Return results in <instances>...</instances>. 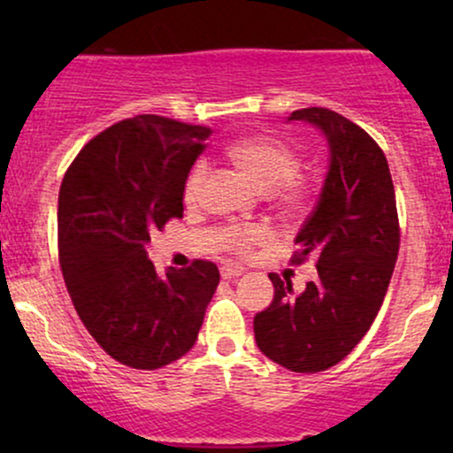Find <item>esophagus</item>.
<instances>
[{"label": "esophagus", "mask_w": 453, "mask_h": 453, "mask_svg": "<svg viewBox=\"0 0 453 453\" xmlns=\"http://www.w3.org/2000/svg\"><path fill=\"white\" fill-rule=\"evenodd\" d=\"M244 273L242 266H223L221 268V279H236Z\"/></svg>", "instance_id": "34e87169"}]
</instances>
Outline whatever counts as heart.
<instances>
[{"mask_svg":"<svg viewBox=\"0 0 453 453\" xmlns=\"http://www.w3.org/2000/svg\"><path fill=\"white\" fill-rule=\"evenodd\" d=\"M230 157L249 179L262 191H273L280 197L283 204H298L303 200V183L296 176L300 159L292 147L277 138L253 136L242 138L227 147ZM206 179V165L197 161L189 170L183 187V200L194 204L200 197L202 183ZM266 236L262 227L256 226H234L227 230V242L234 249H249Z\"/></svg>","mask_w":453,"mask_h":453,"instance_id":"obj_1","label":"heart"}]
</instances>
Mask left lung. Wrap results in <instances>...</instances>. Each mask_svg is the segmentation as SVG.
Here are the masks:
<instances>
[{
    "mask_svg": "<svg viewBox=\"0 0 453 453\" xmlns=\"http://www.w3.org/2000/svg\"><path fill=\"white\" fill-rule=\"evenodd\" d=\"M288 121L317 127L327 144L324 187L294 241V262L313 256L317 279L294 294L289 280L268 274L274 298L253 330L273 362L319 372L349 356L381 309L400 244L396 196L383 150L349 119L303 108Z\"/></svg>",
    "mask_w": 453,
    "mask_h": 453,
    "instance_id": "8db88e82",
    "label": "left lung"
}]
</instances>
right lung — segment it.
<instances>
[{
  "mask_svg": "<svg viewBox=\"0 0 453 453\" xmlns=\"http://www.w3.org/2000/svg\"><path fill=\"white\" fill-rule=\"evenodd\" d=\"M209 127L140 114L82 147L59 189V264L78 317L114 360L155 371L196 345L219 270H155L150 232L183 217Z\"/></svg>",
  "mask_w": 453,
  "mask_h": 453,
  "instance_id": "obj_1",
  "label": "right lung"
}]
</instances>
